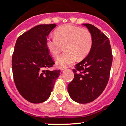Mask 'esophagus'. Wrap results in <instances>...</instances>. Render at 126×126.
<instances>
[{
	"label": "esophagus",
	"instance_id": "esophagus-1",
	"mask_svg": "<svg viewBox=\"0 0 126 126\" xmlns=\"http://www.w3.org/2000/svg\"><path fill=\"white\" fill-rule=\"evenodd\" d=\"M59 69L61 70V71H64V70H65L66 69V67L64 66H60Z\"/></svg>",
	"mask_w": 126,
	"mask_h": 126
}]
</instances>
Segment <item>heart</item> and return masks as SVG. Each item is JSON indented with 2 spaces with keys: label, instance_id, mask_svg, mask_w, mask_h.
<instances>
[{
  "label": "heart",
  "instance_id": "obj_1",
  "mask_svg": "<svg viewBox=\"0 0 126 126\" xmlns=\"http://www.w3.org/2000/svg\"><path fill=\"white\" fill-rule=\"evenodd\" d=\"M55 37L46 39V46L51 55L57 57L64 46L63 54L56 60L59 66L71 65L76 60L83 59L92 48V35L85 28L71 24L61 26L54 31Z\"/></svg>",
  "mask_w": 126,
  "mask_h": 126
}]
</instances>
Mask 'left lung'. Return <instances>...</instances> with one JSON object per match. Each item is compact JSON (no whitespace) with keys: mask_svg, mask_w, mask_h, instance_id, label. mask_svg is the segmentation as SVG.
<instances>
[{"mask_svg":"<svg viewBox=\"0 0 126 126\" xmlns=\"http://www.w3.org/2000/svg\"><path fill=\"white\" fill-rule=\"evenodd\" d=\"M83 25L92 34V48L72 70L74 77L67 90L74 101L85 104L94 101L105 89L109 79L113 55L108 38L94 25Z\"/></svg>","mask_w":126,"mask_h":126,"instance_id":"left-lung-1","label":"left lung"}]
</instances>
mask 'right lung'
Masks as SVG:
<instances>
[{
    "label": "right lung",
    "mask_w": 126,
    "mask_h": 126,
    "mask_svg": "<svg viewBox=\"0 0 126 126\" xmlns=\"http://www.w3.org/2000/svg\"><path fill=\"white\" fill-rule=\"evenodd\" d=\"M55 24L39 25L18 37L12 56L14 81L18 91L30 103L45 101L51 95L60 70L49 71L55 63L46 40Z\"/></svg>",
    "instance_id": "right-lung-1"
}]
</instances>
